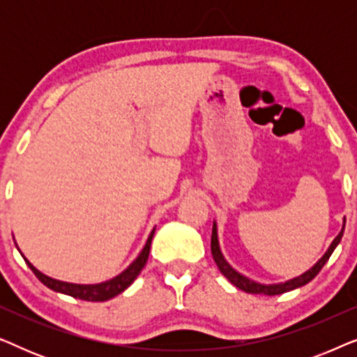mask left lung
I'll return each mask as SVG.
<instances>
[{
    "label": "left lung",
    "instance_id": "8db88e82",
    "mask_svg": "<svg viewBox=\"0 0 357 357\" xmlns=\"http://www.w3.org/2000/svg\"><path fill=\"white\" fill-rule=\"evenodd\" d=\"M344 224H346V219H343V227H341V231L338 236L333 238V242L330 243L328 250H326L324 255L319 261L315 263L314 266L309 268L305 273H302V275L292 278V280H287L284 282H273V284H265V282H258V281H253L252 278H248L245 275H242V273H238L236 268H232L231 263H229L226 258H224L222 252H221V245H219V236H218V224L216 221L213 222V234H211V253H213V258L214 261H216V265L219 268V271L222 273L224 276L227 278V281L234 284L236 287H238L241 291H245L248 294H265V296H278V294H284L287 291H292V289H297V287L301 286H305L307 282H310L314 278L319 275L321 268L326 261H328V258L331 257V253L336 247H338V243L341 242V237H343V232H344Z\"/></svg>",
    "mask_w": 357,
    "mask_h": 357
}]
</instances>
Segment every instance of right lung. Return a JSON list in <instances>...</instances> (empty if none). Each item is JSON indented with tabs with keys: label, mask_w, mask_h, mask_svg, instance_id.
<instances>
[{
	"label": "right lung",
	"mask_w": 357,
	"mask_h": 357,
	"mask_svg": "<svg viewBox=\"0 0 357 357\" xmlns=\"http://www.w3.org/2000/svg\"><path fill=\"white\" fill-rule=\"evenodd\" d=\"M154 231H155V227L153 229V231H151L148 241H146L143 250L139 252V255L136 257L135 260L131 261L130 265L120 273V275L112 278V280L97 282V284H76V282H66V281L55 280V278L43 275L42 271H38L37 268L33 266L32 263L22 255V253H21V255L24 257V260H26L27 266L33 271V275L38 278V281L43 282V284H45L47 287H50L52 291L61 292V294L76 297V299H81V301L104 302V301L112 299V297L121 294V292H123L126 287H130L131 284H133V281L136 280V278H138L141 270H143L144 265H146V261H148L149 250H151V242H153ZM17 250H19V247H17ZM19 252H21V250H19Z\"/></svg>",
	"instance_id": "add662e5"
}]
</instances>
